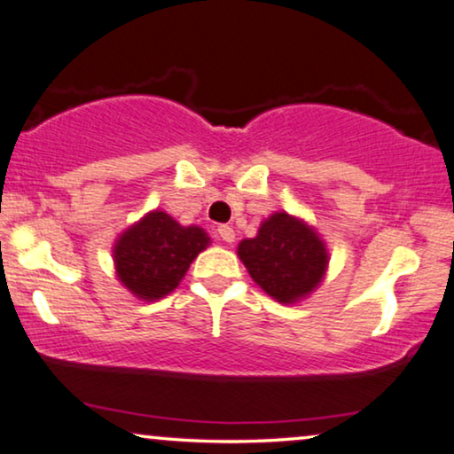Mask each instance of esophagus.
<instances>
[{"instance_id":"obj_1","label":"esophagus","mask_w":454,"mask_h":454,"mask_svg":"<svg viewBox=\"0 0 454 454\" xmlns=\"http://www.w3.org/2000/svg\"><path fill=\"white\" fill-rule=\"evenodd\" d=\"M216 231H219L221 239H223V241H227V244H231V241H235V231H233V227H229V225H221L219 229H216Z\"/></svg>"}]
</instances>
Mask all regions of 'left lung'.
Instances as JSON below:
<instances>
[{
    "label": "left lung",
    "mask_w": 454,
    "mask_h": 454,
    "mask_svg": "<svg viewBox=\"0 0 454 454\" xmlns=\"http://www.w3.org/2000/svg\"><path fill=\"white\" fill-rule=\"evenodd\" d=\"M238 256L250 278L281 304L309 298L329 267L325 239L313 225L286 210L264 219L254 238L241 239Z\"/></svg>",
    "instance_id": "left-lung-1"
}]
</instances>
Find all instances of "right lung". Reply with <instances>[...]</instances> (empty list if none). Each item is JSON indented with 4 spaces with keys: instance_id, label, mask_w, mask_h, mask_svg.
Wrapping results in <instances>:
<instances>
[{
    "instance_id": "right-lung-1",
    "label": "right lung",
    "mask_w": 454,
    "mask_h": 454,
    "mask_svg": "<svg viewBox=\"0 0 454 454\" xmlns=\"http://www.w3.org/2000/svg\"><path fill=\"white\" fill-rule=\"evenodd\" d=\"M208 246L202 227H185L164 210H150L116 238L112 261L116 278L135 298L156 302L181 284L193 258Z\"/></svg>"
}]
</instances>
